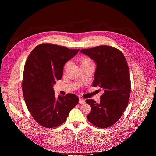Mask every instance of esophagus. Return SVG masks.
I'll return each instance as SVG.
<instances>
[{
  "instance_id": "1",
  "label": "esophagus",
  "mask_w": 156,
  "mask_h": 156,
  "mask_svg": "<svg viewBox=\"0 0 156 156\" xmlns=\"http://www.w3.org/2000/svg\"><path fill=\"white\" fill-rule=\"evenodd\" d=\"M85 103V100L83 98H80L79 99V104H84Z\"/></svg>"
}]
</instances>
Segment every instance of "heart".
<instances>
[{"mask_svg":"<svg viewBox=\"0 0 156 156\" xmlns=\"http://www.w3.org/2000/svg\"><path fill=\"white\" fill-rule=\"evenodd\" d=\"M80 62L81 63V66H84V65H93V62L91 61V60L88 58L87 57H81L80 58ZM70 62H66L65 65H64V69H66V68L68 67V66L69 65Z\"/></svg>","mask_w":156,"mask_h":156,"instance_id":"1","label":"heart"}]
</instances>
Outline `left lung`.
Wrapping results in <instances>:
<instances>
[{
    "label": "left lung",
    "mask_w": 156,
    "mask_h": 156,
    "mask_svg": "<svg viewBox=\"0 0 156 156\" xmlns=\"http://www.w3.org/2000/svg\"><path fill=\"white\" fill-rule=\"evenodd\" d=\"M80 52L96 63L93 86H99L103 92L99 103L86 100L91 107L87 120L97 127L107 128L120 119L128 104L131 83L127 62L120 51L111 46L81 49Z\"/></svg>",
    "instance_id": "left-lung-1"
}]
</instances>
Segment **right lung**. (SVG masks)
Wrapping results in <instances>:
<instances>
[{
	"instance_id": "obj_1",
	"label": "right lung",
	"mask_w": 156,
	"mask_h": 156,
	"mask_svg": "<svg viewBox=\"0 0 156 156\" xmlns=\"http://www.w3.org/2000/svg\"><path fill=\"white\" fill-rule=\"evenodd\" d=\"M79 51L42 44L27 58L22 83L23 97L30 113L44 127L52 128L63 123L78 103L74 94L56 98L53 86L62 78L64 65Z\"/></svg>"
}]
</instances>
